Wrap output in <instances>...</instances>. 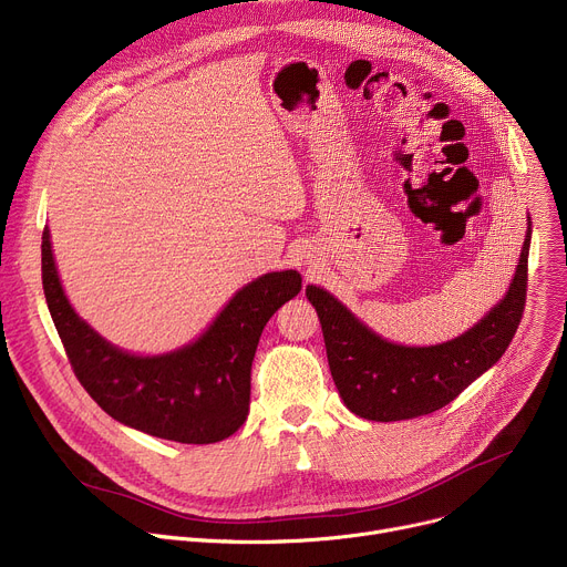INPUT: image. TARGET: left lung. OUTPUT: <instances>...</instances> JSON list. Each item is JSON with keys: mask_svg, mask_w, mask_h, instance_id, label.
<instances>
[{"mask_svg": "<svg viewBox=\"0 0 567 567\" xmlns=\"http://www.w3.org/2000/svg\"><path fill=\"white\" fill-rule=\"evenodd\" d=\"M529 226L506 296L468 332L439 346L391 343L332 293L307 285L305 293L321 321L332 380L352 414L380 423L432 414L497 362L525 312Z\"/></svg>", "mask_w": 567, "mask_h": 567, "instance_id": "obj_1", "label": "left lung"}]
</instances>
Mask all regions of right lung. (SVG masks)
<instances>
[{
	"mask_svg": "<svg viewBox=\"0 0 567 567\" xmlns=\"http://www.w3.org/2000/svg\"><path fill=\"white\" fill-rule=\"evenodd\" d=\"M300 287L298 271L267 274L239 289L194 343L140 357L79 319L61 287L49 228L42 230V289L76 380L115 421L176 443H217L244 425L257 341Z\"/></svg>",
	"mask_w": 567,
	"mask_h": 567,
	"instance_id": "obj_1",
	"label": "right lung"
}]
</instances>
